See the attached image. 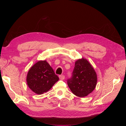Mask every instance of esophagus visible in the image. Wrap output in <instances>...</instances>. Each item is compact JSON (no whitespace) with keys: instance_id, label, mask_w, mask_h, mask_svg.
I'll return each instance as SVG.
<instances>
[{"instance_id":"34e87169","label":"esophagus","mask_w":126,"mask_h":126,"mask_svg":"<svg viewBox=\"0 0 126 126\" xmlns=\"http://www.w3.org/2000/svg\"><path fill=\"white\" fill-rule=\"evenodd\" d=\"M59 77L60 80H63L64 79V76L63 75H61L59 76Z\"/></svg>"}]
</instances>
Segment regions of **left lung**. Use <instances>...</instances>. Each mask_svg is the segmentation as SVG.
<instances>
[{
    "label": "left lung",
    "instance_id": "left-lung-1",
    "mask_svg": "<svg viewBox=\"0 0 126 126\" xmlns=\"http://www.w3.org/2000/svg\"><path fill=\"white\" fill-rule=\"evenodd\" d=\"M97 74L93 66L85 59L77 60L71 77L67 80V84L72 93L79 97L90 94L96 87Z\"/></svg>",
    "mask_w": 126,
    "mask_h": 126
}]
</instances>
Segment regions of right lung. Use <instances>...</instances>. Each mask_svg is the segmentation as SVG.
Listing matches in <instances>:
<instances>
[{
    "label": "right lung",
    "mask_w": 126,
    "mask_h": 126,
    "mask_svg": "<svg viewBox=\"0 0 126 126\" xmlns=\"http://www.w3.org/2000/svg\"><path fill=\"white\" fill-rule=\"evenodd\" d=\"M59 77L46 60L39 61L29 69L27 83L34 93L41 94L50 89Z\"/></svg>",
    "instance_id": "right-lung-1"
}]
</instances>
